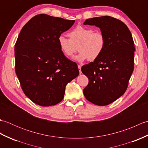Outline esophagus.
I'll return each instance as SVG.
<instances>
[{
    "label": "esophagus",
    "instance_id": "obj_1",
    "mask_svg": "<svg viewBox=\"0 0 148 148\" xmlns=\"http://www.w3.org/2000/svg\"><path fill=\"white\" fill-rule=\"evenodd\" d=\"M78 69H79V74H81L82 72H81V67L80 65H78Z\"/></svg>",
    "mask_w": 148,
    "mask_h": 148
}]
</instances>
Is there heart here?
Masks as SVG:
<instances>
[{
    "label": "heart",
    "instance_id": "1",
    "mask_svg": "<svg viewBox=\"0 0 148 148\" xmlns=\"http://www.w3.org/2000/svg\"><path fill=\"white\" fill-rule=\"evenodd\" d=\"M69 39L60 35L58 37L60 49L65 56L71 57L76 51L79 53L74 60L82 62L86 60H95L102 54L106 46L103 34L92 28L78 25L68 34Z\"/></svg>",
    "mask_w": 148,
    "mask_h": 148
}]
</instances>
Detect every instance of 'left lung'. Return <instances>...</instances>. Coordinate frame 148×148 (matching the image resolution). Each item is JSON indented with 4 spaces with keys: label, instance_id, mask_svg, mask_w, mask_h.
Wrapping results in <instances>:
<instances>
[{
    "label": "left lung",
    "instance_id": "1",
    "mask_svg": "<svg viewBox=\"0 0 148 148\" xmlns=\"http://www.w3.org/2000/svg\"><path fill=\"white\" fill-rule=\"evenodd\" d=\"M84 25L99 27L106 39L99 57L81 67L89 80L83 90L84 95L95 105H108L127 89L136 51L132 36L123 22L109 16L87 19Z\"/></svg>",
    "mask_w": 148,
    "mask_h": 148
}]
</instances>
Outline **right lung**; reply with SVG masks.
<instances>
[{"instance_id":"add662e5","label":"right lung","mask_w":148,"mask_h":148,"mask_svg":"<svg viewBox=\"0 0 148 148\" xmlns=\"http://www.w3.org/2000/svg\"><path fill=\"white\" fill-rule=\"evenodd\" d=\"M74 20L37 14L22 28L14 47L15 71L25 95L41 106L57 104L67 84L79 74L76 62L63 54L58 37Z\"/></svg>"}]
</instances>
